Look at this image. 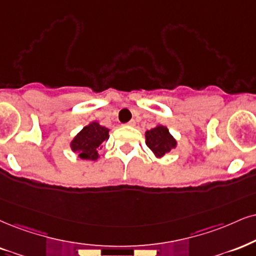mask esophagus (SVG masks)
<instances>
[{
	"mask_svg": "<svg viewBox=\"0 0 256 256\" xmlns=\"http://www.w3.org/2000/svg\"><path fill=\"white\" fill-rule=\"evenodd\" d=\"M128 126H130V127H135V126H136V121H135V120H132V121L128 123Z\"/></svg>",
	"mask_w": 256,
	"mask_h": 256,
	"instance_id": "esophagus-1",
	"label": "esophagus"
}]
</instances>
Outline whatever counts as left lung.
<instances>
[{"label": "left lung", "instance_id": "left-lung-1", "mask_svg": "<svg viewBox=\"0 0 256 256\" xmlns=\"http://www.w3.org/2000/svg\"><path fill=\"white\" fill-rule=\"evenodd\" d=\"M147 147L156 158L165 156L176 147V140L166 126L156 124L144 133Z\"/></svg>", "mask_w": 256, "mask_h": 256}]
</instances>
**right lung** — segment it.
Segmentation results:
<instances>
[{
  "label": "right lung",
  "instance_id": "1",
  "mask_svg": "<svg viewBox=\"0 0 256 256\" xmlns=\"http://www.w3.org/2000/svg\"><path fill=\"white\" fill-rule=\"evenodd\" d=\"M109 132V128L103 127L98 122H91L72 138L70 142L71 150L77 153L80 159L94 162L100 158L103 142L108 141Z\"/></svg>",
  "mask_w": 256,
  "mask_h": 256
}]
</instances>
